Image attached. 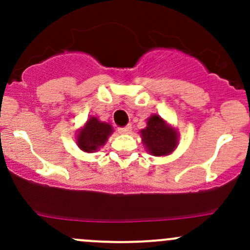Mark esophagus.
<instances>
[{
  "instance_id": "1",
  "label": "esophagus",
  "mask_w": 250,
  "mask_h": 250,
  "mask_svg": "<svg viewBox=\"0 0 250 250\" xmlns=\"http://www.w3.org/2000/svg\"><path fill=\"white\" fill-rule=\"evenodd\" d=\"M132 132V125H125V127L123 128H118V133L120 134H129V133Z\"/></svg>"
}]
</instances>
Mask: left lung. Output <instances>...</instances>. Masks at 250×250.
<instances>
[{
    "label": "left lung",
    "mask_w": 250,
    "mask_h": 250,
    "mask_svg": "<svg viewBox=\"0 0 250 250\" xmlns=\"http://www.w3.org/2000/svg\"><path fill=\"white\" fill-rule=\"evenodd\" d=\"M141 141L150 155L169 156L179 144V133L172 125L153 113L146 121V127L140 130Z\"/></svg>",
    "instance_id": "1"
}]
</instances>
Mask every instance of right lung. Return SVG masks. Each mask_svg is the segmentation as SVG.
<instances>
[{"instance_id": "1", "label": "right lung", "mask_w": 250, "mask_h": 250, "mask_svg": "<svg viewBox=\"0 0 250 250\" xmlns=\"http://www.w3.org/2000/svg\"><path fill=\"white\" fill-rule=\"evenodd\" d=\"M113 133L110 123L102 122L95 116H90L87 122L77 130L76 144L83 152L92 153L99 151Z\"/></svg>"}]
</instances>
